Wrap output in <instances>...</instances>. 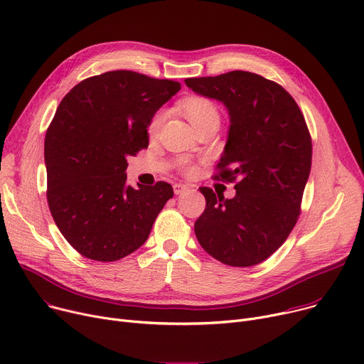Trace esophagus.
I'll return each instance as SVG.
<instances>
[{
  "label": "esophagus",
  "mask_w": 364,
  "mask_h": 364,
  "mask_svg": "<svg viewBox=\"0 0 364 364\" xmlns=\"http://www.w3.org/2000/svg\"><path fill=\"white\" fill-rule=\"evenodd\" d=\"M173 188H174V193H176V194H181V193H184L186 190H188V186H187V184H183V183H176V184L173 186Z\"/></svg>",
  "instance_id": "esophagus-1"
}]
</instances>
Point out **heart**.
I'll list each match as a JSON object with an SVG mask.
<instances>
[{"label": "heart", "mask_w": 364, "mask_h": 364, "mask_svg": "<svg viewBox=\"0 0 364 364\" xmlns=\"http://www.w3.org/2000/svg\"><path fill=\"white\" fill-rule=\"evenodd\" d=\"M180 107L194 129L200 127L202 124H206L209 122H219V110H218L216 105L208 97H202V95L187 97L181 102ZM164 119H165V113L162 110L156 112L152 116V119L148 124L149 135L158 134L162 123H164ZM180 165L186 171H191V165L187 159H181Z\"/></svg>", "instance_id": "obj_1"}]
</instances>
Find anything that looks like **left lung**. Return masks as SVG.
<instances>
[{"label": "left lung", "instance_id": "obj_1", "mask_svg": "<svg viewBox=\"0 0 364 364\" xmlns=\"http://www.w3.org/2000/svg\"><path fill=\"white\" fill-rule=\"evenodd\" d=\"M184 82L228 109V141L213 178L237 181L234 199L200 187L206 209L194 223L197 241L228 266H255L279 250L299 218L312 162L305 117L282 85L258 74Z\"/></svg>", "mask_w": 364, "mask_h": 364}]
</instances>
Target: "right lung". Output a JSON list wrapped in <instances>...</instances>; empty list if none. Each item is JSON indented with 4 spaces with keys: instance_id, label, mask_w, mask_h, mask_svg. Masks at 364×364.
<instances>
[{
    "instance_id": "1",
    "label": "right lung",
    "mask_w": 364,
    "mask_h": 364,
    "mask_svg": "<svg viewBox=\"0 0 364 364\" xmlns=\"http://www.w3.org/2000/svg\"><path fill=\"white\" fill-rule=\"evenodd\" d=\"M181 88L134 71L77 84L60 102L45 138L48 205L60 234L81 255L116 261L149 237L171 184H126L127 156L148 148V124Z\"/></svg>"
}]
</instances>
